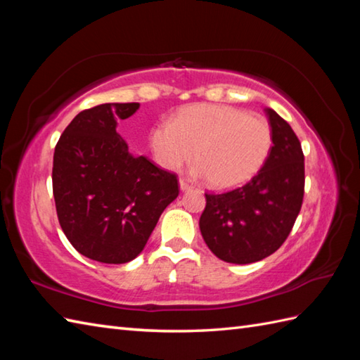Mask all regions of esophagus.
<instances>
[{"label": "esophagus", "mask_w": 360, "mask_h": 360, "mask_svg": "<svg viewBox=\"0 0 360 360\" xmlns=\"http://www.w3.org/2000/svg\"><path fill=\"white\" fill-rule=\"evenodd\" d=\"M179 188L182 190V192H184V190H188V188H192V186H190L187 181H184V179H181V181H179Z\"/></svg>", "instance_id": "34e87169"}]
</instances>
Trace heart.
Here are the masks:
<instances>
[{"label": "heart", "instance_id": "heart-1", "mask_svg": "<svg viewBox=\"0 0 360 360\" xmlns=\"http://www.w3.org/2000/svg\"><path fill=\"white\" fill-rule=\"evenodd\" d=\"M267 119L229 105L196 103L159 120L150 131V148L165 170L193 156L196 170L215 188H232L254 178L272 150Z\"/></svg>", "mask_w": 360, "mask_h": 360}]
</instances>
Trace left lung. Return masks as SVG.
I'll return each instance as SVG.
<instances>
[{"instance_id": "1", "label": "left lung", "mask_w": 360, "mask_h": 360, "mask_svg": "<svg viewBox=\"0 0 360 360\" xmlns=\"http://www.w3.org/2000/svg\"><path fill=\"white\" fill-rule=\"evenodd\" d=\"M274 145L264 165L246 184L205 193L201 235L219 259L255 263L274 254L294 227L304 193L302 143L288 122L266 108Z\"/></svg>"}]
</instances>
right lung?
Returning a JSON list of instances; mask_svg holds the SVG:
<instances>
[{"instance_id":"right-lung-1","label":"right lung","mask_w":360,"mask_h":360,"mask_svg":"<svg viewBox=\"0 0 360 360\" xmlns=\"http://www.w3.org/2000/svg\"><path fill=\"white\" fill-rule=\"evenodd\" d=\"M139 103L83 110L56 145L52 192L66 238L91 259L122 264L143 250L160 213L179 195L178 176L129 155L117 120Z\"/></svg>"}]
</instances>
